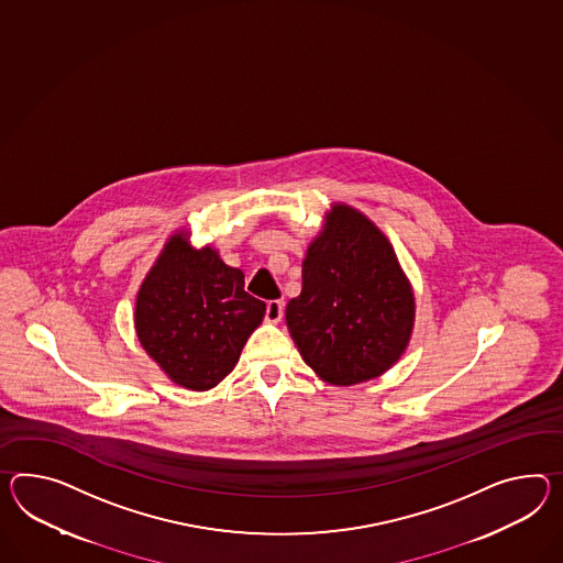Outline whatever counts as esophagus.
Masks as SVG:
<instances>
[{"label": "esophagus", "instance_id": "esophagus-1", "mask_svg": "<svg viewBox=\"0 0 563 563\" xmlns=\"http://www.w3.org/2000/svg\"><path fill=\"white\" fill-rule=\"evenodd\" d=\"M283 313H285V301L275 299V301L266 302V321L278 323L283 319Z\"/></svg>", "mask_w": 563, "mask_h": 563}]
</instances>
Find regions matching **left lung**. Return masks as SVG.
<instances>
[{"instance_id":"1","label":"left lung","mask_w":563,"mask_h":563,"mask_svg":"<svg viewBox=\"0 0 563 563\" xmlns=\"http://www.w3.org/2000/svg\"><path fill=\"white\" fill-rule=\"evenodd\" d=\"M415 299L397 254L356 209L335 206L302 261L287 325L302 360L330 384L380 376L405 352Z\"/></svg>"}]
</instances>
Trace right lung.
Segmentation results:
<instances>
[{
  "label": "right lung",
  "mask_w": 563,
  "mask_h": 563,
  "mask_svg": "<svg viewBox=\"0 0 563 563\" xmlns=\"http://www.w3.org/2000/svg\"><path fill=\"white\" fill-rule=\"evenodd\" d=\"M264 311L240 268L177 233L137 292V338L173 383L207 390L233 371Z\"/></svg>",
  "instance_id": "add662e5"
}]
</instances>
